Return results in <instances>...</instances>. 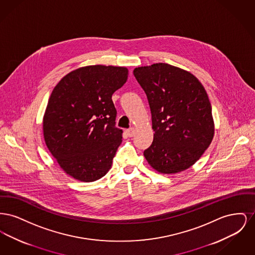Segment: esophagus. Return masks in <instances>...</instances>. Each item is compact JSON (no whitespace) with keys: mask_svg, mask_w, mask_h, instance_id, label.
<instances>
[{"mask_svg":"<svg viewBox=\"0 0 255 255\" xmlns=\"http://www.w3.org/2000/svg\"><path fill=\"white\" fill-rule=\"evenodd\" d=\"M126 133H127V134H128L130 137H132L133 134H134V129H133V127H132V128H129V129L126 131Z\"/></svg>","mask_w":255,"mask_h":255,"instance_id":"obj_1","label":"esophagus"}]
</instances>
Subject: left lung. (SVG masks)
<instances>
[{"mask_svg":"<svg viewBox=\"0 0 255 255\" xmlns=\"http://www.w3.org/2000/svg\"><path fill=\"white\" fill-rule=\"evenodd\" d=\"M133 75L145 92L155 132L143 152L148 163L163 174L189 168L214 134L204 86L193 74L165 63L135 68Z\"/></svg>","mask_w":255,"mask_h":255,"instance_id":"obj_1","label":"left lung"}]
</instances>
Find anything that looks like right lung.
Wrapping results in <instances>:
<instances>
[{
    "label": "right lung",
    "instance_id": "right-lung-1",
    "mask_svg": "<svg viewBox=\"0 0 255 255\" xmlns=\"http://www.w3.org/2000/svg\"><path fill=\"white\" fill-rule=\"evenodd\" d=\"M127 78L124 67L88 66L68 73L53 89L44 137L51 155L74 179L94 182L111 168L122 141L112 96Z\"/></svg>",
    "mask_w": 255,
    "mask_h": 255
}]
</instances>
